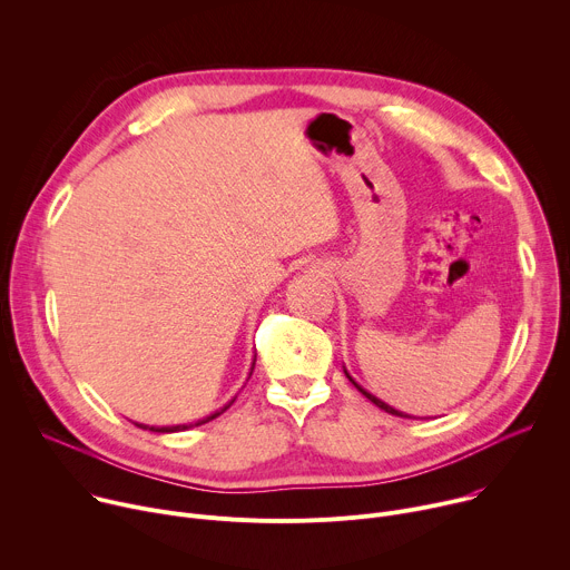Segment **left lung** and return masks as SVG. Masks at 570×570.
I'll return each mask as SVG.
<instances>
[{
	"mask_svg": "<svg viewBox=\"0 0 570 570\" xmlns=\"http://www.w3.org/2000/svg\"><path fill=\"white\" fill-rule=\"evenodd\" d=\"M345 374H347V372H345ZM347 379H350V381H352V383H354V379H352V376H350V374H347ZM354 385H356V387H358V392H363V394H365V396H367V399H370V401H372V403H376V405H379V409H381V411H385V413H390V415H396V417H409V415H403V413H399V411H394V409H392V405H387V403H383V401H381V399H376V396H372V394H370V392H365V390H363V387H361V385H358V383H354Z\"/></svg>",
	"mask_w": 570,
	"mask_h": 570,
	"instance_id": "8db88e82",
	"label": "left lung"
}]
</instances>
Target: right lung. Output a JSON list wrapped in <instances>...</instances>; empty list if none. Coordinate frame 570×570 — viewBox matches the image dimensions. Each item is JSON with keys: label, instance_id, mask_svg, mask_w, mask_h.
Here are the masks:
<instances>
[{"label": "right lung", "instance_id": "add662e5", "mask_svg": "<svg viewBox=\"0 0 570 570\" xmlns=\"http://www.w3.org/2000/svg\"><path fill=\"white\" fill-rule=\"evenodd\" d=\"M227 409H229V405H225L223 411H227ZM223 411H220V413H223ZM220 413H214V415H209L207 420H200L198 424H205V422H209V420L218 417ZM198 424H196V426H198ZM135 426H139V429H148V431H155V433H176V431H185V429H189L191 424H189V426H185V424H183V426H161V429H155V426H144V424H135Z\"/></svg>", "mask_w": 570, "mask_h": 570}]
</instances>
